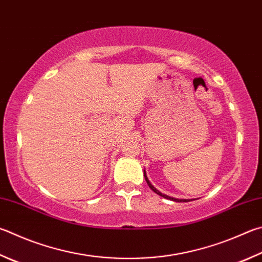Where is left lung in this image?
I'll return each mask as SVG.
<instances>
[{
  "mask_svg": "<svg viewBox=\"0 0 262 262\" xmlns=\"http://www.w3.org/2000/svg\"><path fill=\"white\" fill-rule=\"evenodd\" d=\"M144 178H145V181H146V183H147V185H149V187L151 188V190L152 191H155L157 194H159V196H161V197H164V198H167V199H170V201H174V202H189L188 199H177V198H172V197H169V196H166V194H164V193H161L160 191H158V190H157L154 185H152L151 183H150V181L147 180V178H146V175H145V172H144Z\"/></svg>",
  "mask_w": 262,
  "mask_h": 262,
  "instance_id": "obj_1",
  "label": "left lung"
}]
</instances>
